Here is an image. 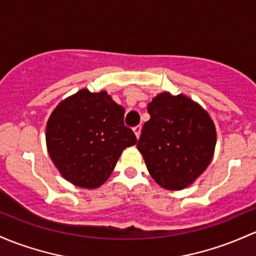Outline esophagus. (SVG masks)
Here are the masks:
<instances>
[{"label": "esophagus", "instance_id": "esophagus-1", "mask_svg": "<svg viewBox=\"0 0 256 256\" xmlns=\"http://www.w3.org/2000/svg\"><path fill=\"white\" fill-rule=\"evenodd\" d=\"M141 130H142L141 125H137L136 128H134V134H136L137 138H140V136H141Z\"/></svg>", "mask_w": 256, "mask_h": 256}]
</instances>
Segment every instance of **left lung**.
<instances>
[{"label":"left lung","mask_w":256,"mask_h":256,"mask_svg":"<svg viewBox=\"0 0 256 256\" xmlns=\"http://www.w3.org/2000/svg\"><path fill=\"white\" fill-rule=\"evenodd\" d=\"M137 150L154 181L165 190L192 184L212 162L216 128L206 110L184 94L162 92L147 106Z\"/></svg>","instance_id":"1"}]
</instances>
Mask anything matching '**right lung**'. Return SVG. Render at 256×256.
<instances>
[{
    "instance_id": "obj_1",
    "label": "right lung",
    "mask_w": 256,
    "mask_h": 256,
    "mask_svg": "<svg viewBox=\"0 0 256 256\" xmlns=\"http://www.w3.org/2000/svg\"><path fill=\"white\" fill-rule=\"evenodd\" d=\"M124 113L106 91L86 88L56 106L46 126L47 150L66 181L97 188L108 180L122 150L137 142Z\"/></svg>"
}]
</instances>
